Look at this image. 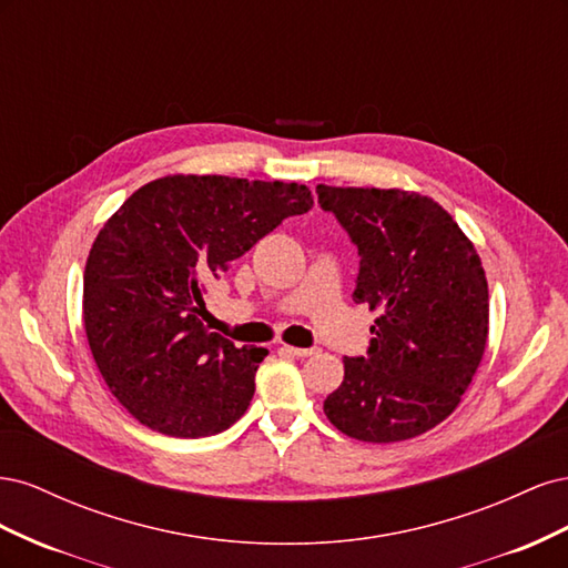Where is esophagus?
Masks as SVG:
<instances>
[{
    "mask_svg": "<svg viewBox=\"0 0 568 568\" xmlns=\"http://www.w3.org/2000/svg\"><path fill=\"white\" fill-rule=\"evenodd\" d=\"M282 351L288 353V355H294V357H307V355L315 353L313 348H296V346H286V343L282 346Z\"/></svg>",
    "mask_w": 568,
    "mask_h": 568,
    "instance_id": "34e87169",
    "label": "esophagus"
}]
</instances>
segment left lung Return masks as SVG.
<instances>
[{"instance_id":"8db88e82","label":"left lung","mask_w":568,"mask_h":568,"mask_svg":"<svg viewBox=\"0 0 568 568\" xmlns=\"http://www.w3.org/2000/svg\"><path fill=\"white\" fill-rule=\"evenodd\" d=\"M357 246L353 298L379 313L365 357H343L324 415L365 443L415 438L453 415L488 341V282L453 215L403 189L317 184Z\"/></svg>"}]
</instances>
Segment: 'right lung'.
Masks as SVG:
<instances>
[{
  "label": "right lung",
  "instance_id": "obj_1",
  "mask_svg": "<svg viewBox=\"0 0 568 568\" xmlns=\"http://www.w3.org/2000/svg\"><path fill=\"white\" fill-rule=\"evenodd\" d=\"M311 209L296 182L168 175L109 217L84 265L82 320L101 376L136 422L203 438L244 415L267 351L205 329V284Z\"/></svg>",
  "mask_w": 568,
  "mask_h": 568
}]
</instances>
